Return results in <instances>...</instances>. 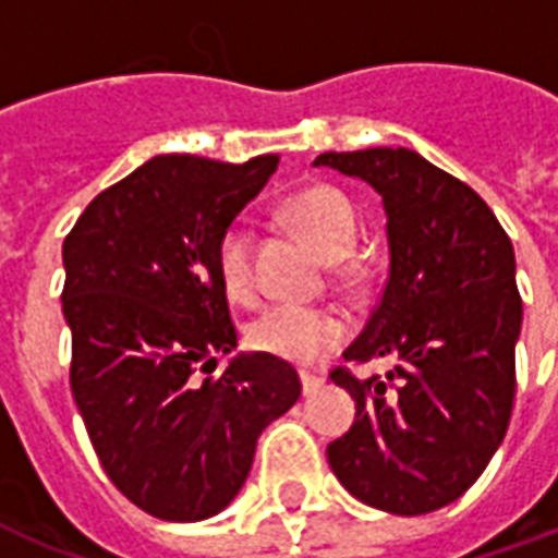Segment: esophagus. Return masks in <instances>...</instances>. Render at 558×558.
<instances>
[{
	"instance_id": "obj_1",
	"label": "esophagus",
	"mask_w": 558,
	"mask_h": 558,
	"mask_svg": "<svg viewBox=\"0 0 558 558\" xmlns=\"http://www.w3.org/2000/svg\"><path fill=\"white\" fill-rule=\"evenodd\" d=\"M298 377H301V389H304V395H310V392H316L318 386H322V377H318V374H310V372H301L298 374Z\"/></svg>"
}]
</instances>
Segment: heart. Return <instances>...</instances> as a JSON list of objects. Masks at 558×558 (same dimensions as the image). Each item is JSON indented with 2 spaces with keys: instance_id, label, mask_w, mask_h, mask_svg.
<instances>
[{
  "instance_id": "heart-1",
  "label": "heart",
  "mask_w": 558,
  "mask_h": 558,
  "mask_svg": "<svg viewBox=\"0 0 558 558\" xmlns=\"http://www.w3.org/2000/svg\"><path fill=\"white\" fill-rule=\"evenodd\" d=\"M283 216L333 263L339 278L356 280L360 263L348 254L354 248L360 219L354 204L336 186H307L283 204ZM216 271L231 301L251 304L257 298V231L248 219L225 225L216 242ZM348 327L342 318L322 307L280 304L266 310L248 327L251 348L295 365H313L345 342Z\"/></svg>"
}]
</instances>
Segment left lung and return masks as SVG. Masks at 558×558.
<instances>
[{
	"label": "left lung",
	"mask_w": 558,
	"mask_h": 558,
	"mask_svg": "<svg viewBox=\"0 0 558 558\" xmlns=\"http://www.w3.org/2000/svg\"><path fill=\"white\" fill-rule=\"evenodd\" d=\"M316 166L372 184L389 236V280L342 356L392 368L368 380L333 368L356 418L327 462L356 500L424 515L474 486L509 427L524 316L512 240L471 186L418 151H325Z\"/></svg>",
	"instance_id": "8db88e82"
}]
</instances>
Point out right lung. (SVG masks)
Wrapping results in <instances>:
<instances>
[{"instance_id": "obj_1", "label": "right lung", "mask_w": 558, "mask_h": 558, "mask_svg": "<svg viewBox=\"0 0 558 558\" xmlns=\"http://www.w3.org/2000/svg\"><path fill=\"white\" fill-rule=\"evenodd\" d=\"M278 155H157L87 204L63 240L70 386L110 483L160 521L222 512L260 433L298 401L295 368L236 348L216 242Z\"/></svg>"}]
</instances>
